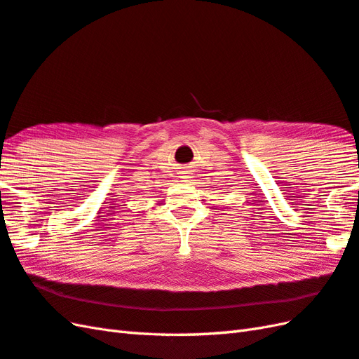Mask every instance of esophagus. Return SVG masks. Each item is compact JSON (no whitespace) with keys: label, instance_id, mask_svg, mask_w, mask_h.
<instances>
[{"label":"esophagus","instance_id":"obj_1","mask_svg":"<svg viewBox=\"0 0 359 359\" xmlns=\"http://www.w3.org/2000/svg\"><path fill=\"white\" fill-rule=\"evenodd\" d=\"M182 179H185V180H187V179H188V177H187V176H185V177H182Z\"/></svg>","mask_w":359,"mask_h":359}]
</instances>
